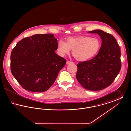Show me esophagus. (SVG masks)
I'll list each match as a JSON object with an SVG mask.
<instances>
[{
	"mask_svg": "<svg viewBox=\"0 0 131 131\" xmlns=\"http://www.w3.org/2000/svg\"><path fill=\"white\" fill-rule=\"evenodd\" d=\"M73 62L70 61H69V60H67V62H66V64H73Z\"/></svg>",
	"mask_w": 131,
	"mask_h": 131,
	"instance_id": "34e87169",
	"label": "esophagus"
}]
</instances>
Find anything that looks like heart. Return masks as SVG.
Masks as SVG:
<instances>
[{
	"label": "heart",
	"mask_w": 131,
	"mask_h": 131,
	"mask_svg": "<svg viewBox=\"0 0 131 131\" xmlns=\"http://www.w3.org/2000/svg\"><path fill=\"white\" fill-rule=\"evenodd\" d=\"M100 47V41L96 38L69 37L66 42L62 39L59 41L57 51L60 56H63L72 50V54L78 60L85 61L93 57L98 53Z\"/></svg>",
	"instance_id": "b5f03b06"
}]
</instances>
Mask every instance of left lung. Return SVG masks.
<instances>
[{"label":"left lung","mask_w":131,"mask_h":131,"mask_svg":"<svg viewBox=\"0 0 131 131\" xmlns=\"http://www.w3.org/2000/svg\"><path fill=\"white\" fill-rule=\"evenodd\" d=\"M97 33L102 43L97 55L77 64V80L85 89L98 91L112 84L121 67V51L115 38L102 30L89 31Z\"/></svg>","instance_id":"left-lung-1"}]
</instances>
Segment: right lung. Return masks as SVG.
<instances>
[{"label":"right lung","mask_w":131,"mask_h":131,"mask_svg":"<svg viewBox=\"0 0 131 131\" xmlns=\"http://www.w3.org/2000/svg\"><path fill=\"white\" fill-rule=\"evenodd\" d=\"M52 34H35L18 42L11 53V73L21 87L43 92L53 84L66 60L58 56Z\"/></svg>","instance_id":"1"}]
</instances>
